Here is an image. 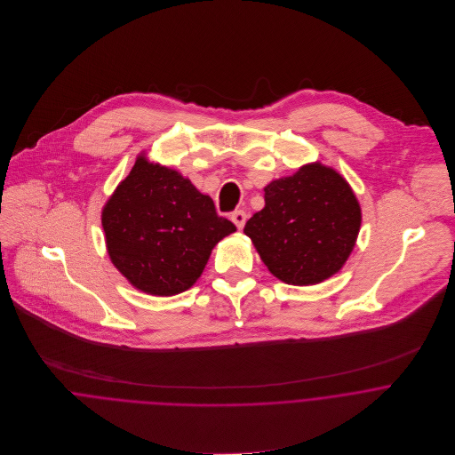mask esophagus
I'll use <instances>...</instances> for the list:
<instances>
[{
	"label": "esophagus",
	"instance_id": "34e87169",
	"mask_svg": "<svg viewBox=\"0 0 455 455\" xmlns=\"http://www.w3.org/2000/svg\"><path fill=\"white\" fill-rule=\"evenodd\" d=\"M231 220L236 224L238 229H243V226H245V222H247V212H243V210H235V212L231 213Z\"/></svg>",
	"mask_w": 455,
	"mask_h": 455
}]
</instances>
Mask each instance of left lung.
Here are the masks:
<instances>
[{
  "instance_id": "1",
  "label": "left lung",
  "mask_w": 455,
  "mask_h": 455,
  "mask_svg": "<svg viewBox=\"0 0 455 455\" xmlns=\"http://www.w3.org/2000/svg\"><path fill=\"white\" fill-rule=\"evenodd\" d=\"M264 208L245 224L267 269L285 283L314 285L350 256L361 208L345 179L323 164L264 188Z\"/></svg>"
}]
</instances>
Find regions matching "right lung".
I'll return each instance as SVG.
<instances>
[{
    "instance_id": "obj_1",
    "label": "right lung",
    "mask_w": 455,
    "mask_h": 455,
    "mask_svg": "<svg viewBox=\"0 0 455 455\" xmlns=\"http://www.w3.org/2000/svg\"><path fill=\"white\" fill-rule=\"evenodd\" d=\"M107 249L131 283L154 296L188 291L236 226L179 172L138 157L101 215Z\"/></svg>"
}]
</instances>
